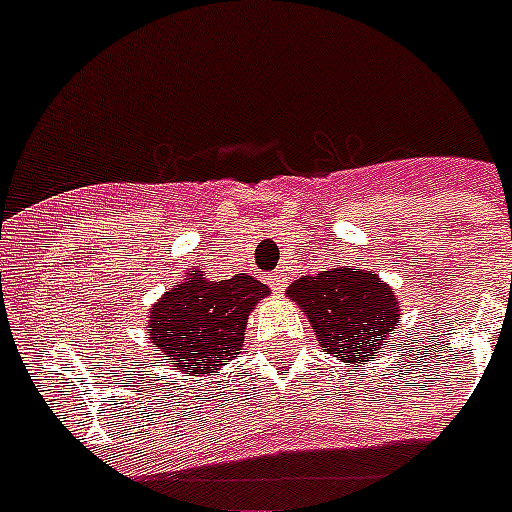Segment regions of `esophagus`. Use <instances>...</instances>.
<instances>
[{"instance_id":"1","label":"esophagus","mask_w":512,"mask_h":512,"mask_svg":"<svg viewBox=\"0 0 512 512\" xmlns=\"http://www.w3.org/2000/svg\"><path fill=\"white\" fill-rule=\"evenodd\" d=\"M287 274H284V271H274V274H269V284H271V289H274V292H282L284 287H287Z\"/></svg>"}]
</instances>
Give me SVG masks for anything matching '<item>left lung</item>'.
<instances>
[{
  "instance_id": "left-lung-1",
  "label": "left lung",
  "mask_w": 512,
  "mask_h": 512,
  "mask_svg": "<svg viewBox=\"0 0 512 512\" xmlns=\"http://www.w3.org/2000/svg\"><path fill=\"white\" fill-rule=\"evenodd\" d=\"M287 297L300 305L320 346L343 364L377 359L400 320L397 297L374 271L338 269L300 277Z\"/></svg>"
}]
</instances>
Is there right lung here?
<instances>
[{
  "label": "right lung",
  "mask_w": 512,
  "mask_h": 512,
  "mask_svg": "<svg viewBox=\"0 0 512 512\" xmlns=\"http://www.w3.org/2000/svg\"><path fill=\"white\" fill-rule=\"evenodd\" d=\"M266 295L269 287L248 274L220 282L189 274L151 307V343L187 377L215 372L241 354L248 312Z\"/></svg>",
  "instance_id": "obj_1"
}]
</instances>
